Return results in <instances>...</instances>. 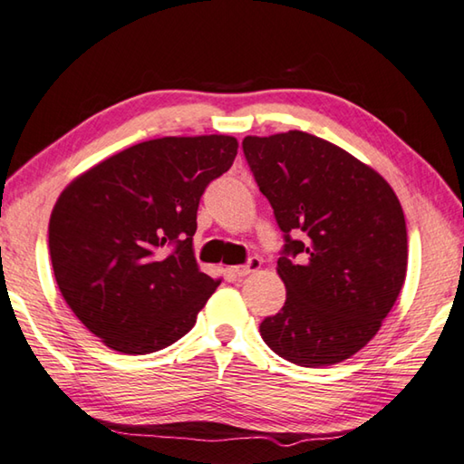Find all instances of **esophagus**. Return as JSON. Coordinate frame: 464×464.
Returning a JSON list of instances; mask_svg holds the SVG:
<instances>
[{
	"mask_svg": "<svg viewBox=\"0 0 464 464\" xmlns=\"http://www.w3.org/2000/svg\"><path fill=\"white\" fill-rule=\"evenodd\" d=\"M261 265H263V263H261V258H258V256H253L246 265L232 266V273L237 275V277H246V275H250V273H255V271L261 269Z\"/></svg>",
	"mask_w": 464,
	"mask_h": 464,
	"instance_id": "esophagus-1",
	"label": "esophagus"
}]
</instances>
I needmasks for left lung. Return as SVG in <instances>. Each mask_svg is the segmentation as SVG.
I'll use <instances>...</instances> for the list:
<instances>
[{"instance_id":"1","label":"left lung","mask_w":464,"mask_h":464,"mask_svg":"<svg viewBox=\"0 0 464 464\" xmlns=\"http://www.w3.org/2000/svg\"><path fill=\"white\" fill-rule=\"evenodd\" d=\"M245 157L285 237L287 299L261 336L299 367H330L367 346L408 271L401 203L383 177L322 138L246 136Z\"/></svg>"}]
</instances>
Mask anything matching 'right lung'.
Instances as JSON below:
<instances>
[{"label":"right lung","instance_id":"right-lung-1","mask_svg":"<svg viewBox=\"0 0 464 464\" xmlns=\"http://www.w3.org/2000/svg\"><path fill=\"white\" fill-rule=\"evenodd\" d=\"M237 152L232 136H165L64 187L48 224L54 279L105 346L149 354L195 326L219 285L193 256L199 199Z\"/></svg>","mask_w":464,"mask_h":464}]
</instances>
